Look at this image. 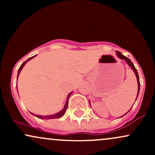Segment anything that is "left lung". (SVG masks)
<instances>
[{"label": "left lung", "mask_w": 155, "mask_h": 155, "mask_svg": "<svg viewBox=\"0 0 155 155\" xmlns=\"http://www.w3.org/2000/svg\"><path fill=\"white\" fill-rule=\"evenodd\" d=\"M116 53H117V57H118V58H120V59H122V60H125L126 63H127V65H128L130 67H131V68L133 69V71H134L135 74H136V79H137V81H138V93H137V97H136V99H137V97H138V93H139V91H140V81H139V76H138V71H137L136 68H135L134 65H133V63H132V62H131V60H130L128 58H127V57L124 56V55L122 54V53H120V51H116ZM135 102H136V101H135ZM89 103H90V101H89ZM130 109H131V108H130ZM128 112H129V111H127L126 114H127V113H128ZM125 114H124L123 116H124V115H125ZM123 116L120 117V118H121V117H122Z\"/></svg>", "instance_id": "8db88e82"}]
</instances>
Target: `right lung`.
I'll use <instances>...</instances> for the list:
<instances>
[{"label": "right lung", "instance_id": "obj_1", "mask_svg": "<svg viewBox=\"0 0 155 155\" xmlns=\"http://www.w3.org/2000/svg\"><path fill=\"white\" fill-rule=\"evenodd\" d=\"M35 56H36V55H34V56H33V57H31V58H30L29 59L27 60L25 62H24V63H23L22 65H21V66L19 67V70H18V74H17V79H18V76L19 75V74H20V71H22V68L24 67V65H25V63L28 61H29L30 60H31L32 58H34ZM17 92H18V90H17ZM71 94H72V92H70V93L68 94V97H67L66 103H65V106H64V107H63V109H62L60 111L58 112V113L54 114H51V115H47V116H42V115H36V114H33V113H31V114L33 115H34V116H35L36 117H38V118H39V119H42V120H50V119L60 118V117H62L63 116L64 114H65V111H66V109H67V107H68V98H69V97H70Z\"/></svg>", "mask_w": 155, "mask_h": 155}]
</instances>
